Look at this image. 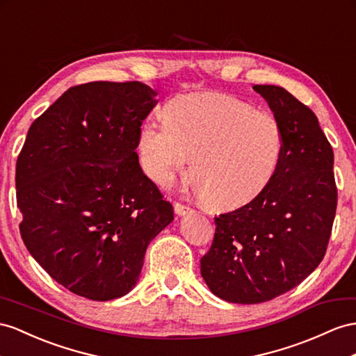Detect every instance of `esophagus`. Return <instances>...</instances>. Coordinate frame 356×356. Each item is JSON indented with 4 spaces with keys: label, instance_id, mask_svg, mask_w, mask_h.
Segmentation results:
<instances>
[{
    "label": "esophagus",
    "instance_id": "obj_1",
    "mask_svg": "<svg viewBox=\"0 0 356 356\" xmlns=\"http://www.w3.org/2000/svg\"><path fill=\"white\" fill-rule=\"evenodd\" d=\"M175 212L177 215H186V213H193L194 209L191 206L186 204H181V203H175Z\"/></svg>",
    "mask_w": 356,
    "mask_h": 356
}]
</instances>
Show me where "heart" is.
<instances>
[{"label": "heart", "instance_id": "b5f03b06", "mask_svg": "<svg viewBox=\"0 0 356 356\" xmlns=\"http://www.w3.org/2000/svg\"><path fill=\"white\" fill-rule=\"evenodd\" d=\"M167 118L147 117L138 135L144 171L168 185L193 159L194 185L209 203L233 207L265 189L281 163L284 134L265 109L220 93L172 99Z\"/></svg>", "mask_w": 356, "mask_h": 356}]
</instances>
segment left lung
Returning <instances> with one entry per match:
<instances>
[{"mask_svg":"<svg viewBox=\"0 0 356 356\" xmlns=\"http://www.w3.org/2000/svg\"><path fill=\"white\" fill-rule=\"evenodd\" d=\"M284 134L270 184L250 203L215 216L202 277L218 298L260 304L299 286L325 257L337 211L334 152L307 105L277 86H254Z\"/></svg>","mask_w":356,"mask_h":356,"instance_id":"8db88e82","label":"left lung"}]
</instances>
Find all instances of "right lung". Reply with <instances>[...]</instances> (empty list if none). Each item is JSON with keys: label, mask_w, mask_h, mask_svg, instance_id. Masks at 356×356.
<instances>
[{"label": "right lung", "mask_w": 356, "mask_h": 356, "mask_svg": "<svg viewBox=\"0 0 356 356\" xmlns=\"http://www.w3.org/2000/svg\"><path fill=\"white\" fill-rule=\"evenodd\" d=\"M154 96L138 81L79 84L26 134L16 162L19 232L34 260L72 293H129L150 241L175 220L135 152Z\"/></svg>", "instance_id": "obj_1"}]
</instances>
